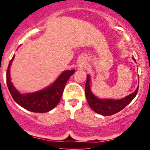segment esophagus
Wrapping results in <instances>:
<instances>
[{
	"label": "esophagus",
	"instance_id": "34e87169",
	"mask_svg": "<svg viewBox=\"0 0 150 150\" xmlns=\"http://www.w3.org/2000/svg\"><path fill=\"white\" fill-rule=\"evenodd\" d=\"M84 66H85V63H81V64L80 65V68H83Z\"/></svg>",
	"mask_w": 150,
	"mask_h": 150
}]
</instances>
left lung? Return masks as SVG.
<instances>
[{"instance_id": "1", "label": "left lung", "mask_w": 150, "mask_h": 150, "mask_svg": "<svg viewBox=\"0 0 150 150\" xmlns=\"http://www.w3.org/2000/svg\"><path fill=\"white\" fill-rule=\"evenodd\" d=\"M133 58L135 61V58ZM138 87L136 90L132 94H129L124 98L118 100H113V99H99L93 94L90 89V77L88 75L87 77V81L85 84V96L87 97V102L93 111L102 116H111L115 113L119 112L123 108H124L127 105L131 102L132 99L137 95Z\"/></svg>"}]
</instances>
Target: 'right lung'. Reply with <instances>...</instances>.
Wrapping results in <instances>:
<instances>
[{
	"instance_id": "add662e5",
	"label": "right lung",
	"mask_w": 150,
	"mask_h": 150,
	"mask_svg": "<svg viewBox=\"0 0 150 150\" xmlns=\"http://www.w3.org/2000/svg\"><path fill=\"white\" fill-rule=\"evenodd\" d=\"M15 56L10 61L6 73V82L10 94L15 102L22 107L34 113H46L57 106L61 100L65 84L75 70H65L61 74L57 80L46 88L34 93L22 94L15 89L10 80V67Z\"/></svg>"
}]
</instances>
